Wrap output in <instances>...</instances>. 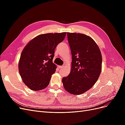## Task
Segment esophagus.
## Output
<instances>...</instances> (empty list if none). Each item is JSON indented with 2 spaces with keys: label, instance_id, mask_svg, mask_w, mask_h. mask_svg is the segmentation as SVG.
Masks as SVG:
<instances>
[{
  "label": "esophagus",
  "instance_id": "obj_1",
  "mask_svg": "<svg viewBox=\"0 0 125 125\" xmlns=\"http://www.w3.org/2000/svg\"><path fill=\"white\" fill-rule=\"evenodd\" d=\"M65 65H62V66H59V68H63L64 67H65Z\"/></svg>",
  "mask_w": 125,
  "mask_h": 125
}]
</instances>
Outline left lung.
<instances>
[{
  "instance_id": "left-lung-1",
  "label": "left lung",
  "mask_w": 125,
  "mask_h": 125,
  "mask_svg": "<svg viewBox=\"0 0 125 125\" xmlns=\"http://www.w3.org/2000/svg\"><path fill=\"white\" fill-rule=\"evenodd\" d=\"M72 55L71 71L62 78L65 89L80 95L88 91L98 80L102 69V58L97 45L83 34L67 33Z\"/></svg>"
}]
</instances>
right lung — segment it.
<instances>
[{"label":"right lung","mask_w":125,"mask_h":125,"mask_svg":"<svg viewBox=\"0 0 125 125\" xmlns=\"http://www.w3.org/2000/svg\"><path fill=\"white\" fill-rule=\"evenodd\" d=\"M66 32L43 34L36 36L22 51L19 71L25 84L34 91L45 89L50 83L56 66L52 62L55 50L65 39Z\"/></svg>","instance_id":"right-lung-1"}]
</instances>
